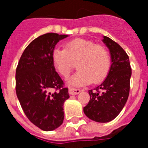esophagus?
Wrapping results in <instances>:
<instances>
[{"instance_id":"1","label":"esophagus","mask_w":148,"mask_h":148,"mask_svg":"<svg viewBox=\"0 0 148 148\" xmlns=\"http://www.w3.org/2000/svg\"><path fill=\"white\" fill-rule=\"evenodd\" d=\"M81 92V90L74 87H69V94L71 95H76L77 94H79Z\"/></svg>"}]
</instances>
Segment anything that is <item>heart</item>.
<instances>
[{
    "mask_svg": "<svg viewBox=\"0 0 148 148\" xmlns=\"http://www.w3.org/2000/svg\"><path fill=\"white\" fill-rule=\"evenodd\" d=\"M53 65L62 77L66 78L77 63L78 71L70 78L75 86L98 83L103 81L110 71L111 58L106 46L95 42L75 39L66 42L64 49L57 47L52 53Z\"/></svg>",
    "mask_w": 148,
    "mask_h": 148,
    "instance_id": "heart-1",
    "label": "heart"
}]
</instances>
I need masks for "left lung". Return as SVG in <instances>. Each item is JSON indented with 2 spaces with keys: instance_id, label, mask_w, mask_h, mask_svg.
<instances>
[{
  "instance_id": "8db88e82",
  "label": "left lung",
  "mask_w": 148,
  "mask_h": 148,
  "mask_svg": "<svg viewBox=\"0 0 148 148\" xmlns=\"http://www.w3.org/2000/svg\"><path fill=\"white\" fill-rule=\"evenodd\" d=\"M103 41L110 49L112 63L103 83L88 90L90 98L83 111L91 120L107 123L117 117L127 103L132 68L129 57L120 45L106 36Z\"/></svg>"
}]
</instances>
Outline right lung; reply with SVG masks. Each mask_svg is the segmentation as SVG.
I'll return each instance as SVG.
<instances>
[{
    "mask_svg": "<svg viewBox=\"0 0 148 148\" xmlns=\"http://www.w3.org/2000/svg\"><path fill=\"white\" fill-rule=\"evenodd\" d=\"M67 35L45 34L29 44L16 70V93L21 108L33 124L53 131L62 124L68 88L55 71L52 53Z\"/></svg>",
    "mask_w": 148,
    "mask_h": 148,
    "instance_id": "add662e5",
    "label": "right lung"
}]
</instances>
